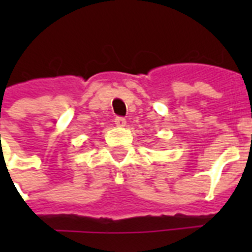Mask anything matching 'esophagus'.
<instances>
[{
    "mask_svg": "<svg viewBox=\"0 0 252 252\" xmlns=\"http://www.w3.org/2000/svg\"><path fill=\"white\" fill-rule=\"evenodd\" d=\"M115 124L119 127H124L125 125H126V120L124 117H121V116H117V117H115Z\"/></svg>",
    "mask_w": 252,
    "mask_h": 252,
    "instance_id": "1",
    "label": "esophagus"
}]
</instances>
